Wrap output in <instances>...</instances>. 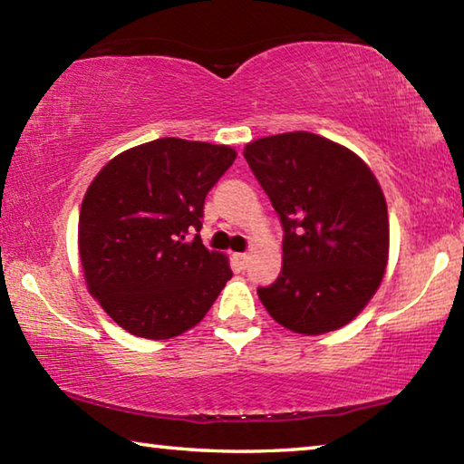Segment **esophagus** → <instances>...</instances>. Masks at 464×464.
Segmentation results:
<instances>
[{
    "instance_id": "34e87169",
    "label": "esophagus",
    "mask_w": 464,
    "mask_h": 464,
    "mask_svg": "<svg viewBox=\"0 0 464 464\" xmlns=\"http://www.w3.org/2000/svg\"><path fill=\"white\" fill-rule=\"evenodd\" d=\"M247 254H233V262H235V266H237L239 270H246L247 268Z\"/></svg>"
}]
</instances>
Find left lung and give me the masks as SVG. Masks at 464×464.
<instances>
[{"label": "left lung", "instance_id": "8db88e82", "mask_svg": "<svg viewBox=\"0 0 464 464\" xmlns=\"http://www.w3.org/2000/svg\"><path fill=\"white\" fill-rule=\"evenodd\" d=\"M285 229L276 282L257 288L286 329L319 335L350 324L379 288L389 215L379 182L350 149L296 130L243 149Z\"/></svg>", "mask_w": 464, "mask_h": 464}]
</instances>
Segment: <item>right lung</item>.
I'll use <instances>...</instances> for the list:
<instances>
[{"label": "right lung", "mask_w": 464, "mask_h": 464, "mask_svg": "<svg viewBox=\"0 0 464 464\" xmlns=\"http://www.w3.org/2000/svg\"><path fill=\"white\" fill-rule=\"evenodd\" d=\"M235 157L227 145L166 137L116 155L93 178L77 235L85 285L129 334L188 332L233 276L198 231L204 198Z\"/></svg>", "instance_id": "1"}]
</instances>
